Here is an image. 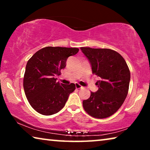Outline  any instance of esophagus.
<instances>
[{
	"mask_svg": "<svg viewBox=\"0 0 150 150\" xmlns=\"http://www.w3.org/2000/svg\"><path fill=\"white\" fill-rule=\"evenodd\" d=\"M75 85H76V89H82V88H83V87H82V86L80 85V84H79V83H76L75 84Z\"/></svg>",
	"mask_w": 150,
	"mask_h": 150,
	"instance_id": "1",
	"label": "esophagus"
}]
</instances>
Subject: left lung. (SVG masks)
I'll list each match as a JSON object with an SVG mask.
<instances>
[{
  "label": "left lung",
  "mask_w": 150,
  "mask_h": 150,
  "mask_svg": "<svg viewBox=\"0 0 150 150\" xmlns=\"http://www.w3.org/2000/svg\"><path fill=\"white\" fill-rule=\"evenodd\" d=\"M89 60L92 73L100 78L96 85L98 90L91 92L83 100V108L89 115L103 119L114 114L121 107L128 95L130 72L122 55L108 48L81 47Z\"/></svg>",
  "instance_id": "8db88e82"
}]
</instances>
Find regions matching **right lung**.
Masks as SVG:
<instances>
[{"instance_id": "add662e5", "label": "right lung", "mask_w": 150, "mask_h": 150, "mask_svg": "<svg viewBox=\"0 0 150 150\" xmlns=\"http://www.w3.org/2000/svg\"><path fill=\"white\" fill-rule=\"evenodd\" d=\"M77 48L48 46L33 55L26 65L23 87L28 102L39 113L51 115L64 107L75 84L64 85L56 76L66 66L67 58L77 54Z\"/></svg>"}]
</instances>
